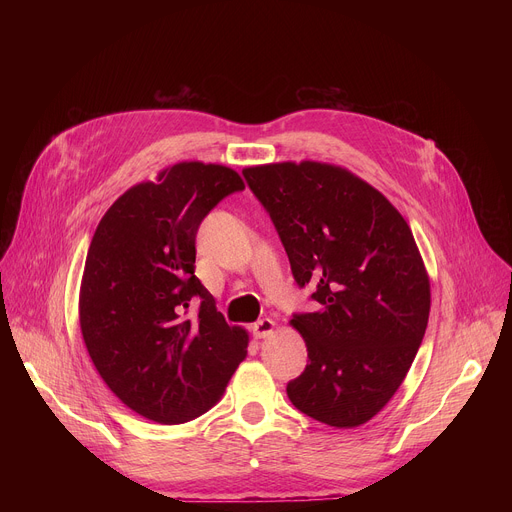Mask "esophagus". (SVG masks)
<instances>
[{"label":"esophagus","instance_id":"obj_1","mask_svg":"<svg viewBox=\"0 0 512 512\" xmlns=\"http://www.w3.org/2000/svg\"><path fill=\"white\" fill-rule=\"evenodd\" d=\"M275 330V322L271 318H263V320H257L253 326H251V332L255 338H267L271 336Z\"/></svg>","mask_w":512,"mask_h":512}]
</instances>
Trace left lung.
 <instances>
[{
    "label": "left lung",
    "instance_id": "left-lung-1",
    "mask_svg": "<svg viewBox=\"0 0 512 512\" xmlns=\"http://www.w3.org/2000/svg\"><path fill=\"white\" fill-rule=\"evenodd\" d=\"M316 312L291 326L308 346L287 383L302 413L332 427L375 417L401 387L429 318V277L399 210L371 184L320 162L245 168Z\"/></svg>",
    "mask_w": 512,
    "mask_h": 512
}]
</instances>
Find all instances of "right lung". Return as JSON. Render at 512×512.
Returning a JSON list of instances; mask_svg holds the SVG:
<instances>
[{
	"instance_id": "right-lung-1",
	"label": "right lung",
	"mask_w": 512,
	"mask_h": 512,
	"mask_svg": "<svg viewBox=\"0 0 512 512\" xmlns=\"http://www.w3.org/2000/svg\"><path fill=\"white\" fill-rule=\"evenodd\" d=\"M241 190L231 168L182 162L119 196L93 235L79 300L83 338L107 387L152 421L206 413L247 356V332L225 322L194 275L200 223ZM192 303L199 312L188 317Z\"/></svg>"
}]
</instances>
